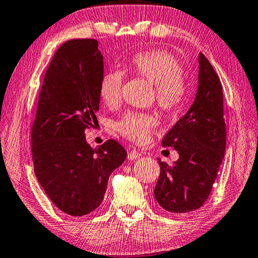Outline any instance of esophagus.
I'll return each mask as SVG.
<instances>
[{
  "instance_id": "34e87169",
  "label": "esophagus",
  "mask_w": 258,
  "mask_h": 258,
  "mask_svg": "<svg viewBox=\"0 0 258 258\" xmlns=\"http://www.w3.org/2000/svg\"><path fill=\"white\" fill-rule=\"evenodd\" d=\"M139 156H141V153H139L136 150H132L128 153V159L129 160H137Z\"/></svg>"
}]
</instances>
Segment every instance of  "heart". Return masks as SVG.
I'll list each match as a JSON object with an SVG mask.
<instances>
[{"label":"heart","instance_id":"obj_1","mask_svg":"<svg viewBox=\"0 0 258 258\" xmlns=\"http://www.w3.org/2000/svg\"><path fill=\"white\" fill-rule=\"evenodd\" d=\"M133 75L154 86L155 102L162 111L179 110L187 96L188 85L181 74V66L172 54L163 49H151L135 55L128 63ZM122 74L108 71L99 83V96L108 106H115L121 99ZM156 125V119L148 113L129 112L117 122L116 128L133 142H144Z\"/></svg>","mask_w":258,"mask_h":258}]
</instances>
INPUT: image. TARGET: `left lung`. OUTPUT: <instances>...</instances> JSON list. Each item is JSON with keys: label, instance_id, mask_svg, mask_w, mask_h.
I'll return each instance as SVG.
<instances>
[{"label": "left lung", "instance_id": "obj_1", "mask_svg": "<svg viewBox=\"0 0 258 258\" xmlns=\"http://www.w3.org/2000/svg\"><path fill=\"white\" fill-rule=\"evenodd\" d=\"M198 63L195 99L162 141L164 147L178 152L179 160L170 166L159 159L161 172L154 196L164 210L172 213H189L204 205L227 146L222 85L203 53Z\"/></svg>", "mask_w": 258, "mask_h": 258}]
</instances>
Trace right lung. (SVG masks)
Masks as SVG:
<instances>
[{
  "label": "right lung",
  "instance_id": "obj_1",
  "mask_svg": "<svg viewBox=\"0 0 258 258\" xmlns=\"http://www.w3.org/2000/svg\"><path fill=\"white\" fill-rule=\"evenodd\" d=\"M103 55L96 39L62 44L44 77L31 129L35 174L49 200L71 216L96 210L108 177L126 152L110 139L98 148L86 142L99 110Z\"/></svg>",
  "mask_w": 258,
  "mask_h": 258
}]
</instances>
